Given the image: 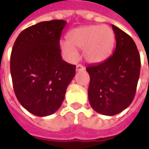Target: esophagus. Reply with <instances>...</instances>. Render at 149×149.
<instances>
[{"label": "esophagus", "instance_id": "34e87169", "mask_svg": "<svg viewBox=\"0 0 149 149\" xmlns=\"http://www.w3.org/2000/svg\"><path fill=\"white\" fill-rule=\"evenodd\" d=\"M84 66L82 65H78L77 66H76V71L79 72V71H84Z\"/></svg>", "mask_w": 149, "mask_h": 149}]
</instances>
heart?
Here are the masks:
<instances>
[{"instance_id":"obj_1","label":"heart","mask_w":149,"mask_h":149,"mask_svg":"<svg viewBox=\"0 0 149 149\" xmlns=\"http://www.w3.org/2000/svg\"><path fill=\"white\" fill-rule=\"evenodd\" d=\"M115 41L114 32L109 26H88L72 30L68 34V41L61 42V49L72 61L77 60L76 48L84 49L85 60L98 64L111 54Z\"/></svg>"}]
</instances>
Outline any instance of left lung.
I'll list each match as a JSON object with an SVG mask.
<instances>
[{"label":"left lung","mask_w":149,"mask_h":149,"mask_svg":"<svg viewBox=\"0 0 149 149\" xmlns=\"http://www.w3.org/2000/svg\"><path fill=\"white\" fill-rule=\"evenodd\" d=\"M116 38L113 54L104 62L86 68L90 77L88 97L97 113L113 116L128 108L136 93L140 55L128 34L112 25Z\"/></svg>","instance_id":"obj_1"}]
</instances>
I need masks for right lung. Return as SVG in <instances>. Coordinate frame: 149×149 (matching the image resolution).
I'll return each instance as SVG.
<instances>
[{"instance_id":"add662e5","label":"right lung","mask_w":149,"mask_h":149,"mask_svg":"<svg viewBox=\"0 0 149 149\" xmlns=\"http://www.w3.org/2000/svg\"><path fill=\"white\" fill-rule=\"evenodd\" d=\"M65 20L42 21L20 32L10 54L15 94L27 111L44 117L56 112L75 75L62 60L60 40Z\"/></svg>"}]
</instances>
